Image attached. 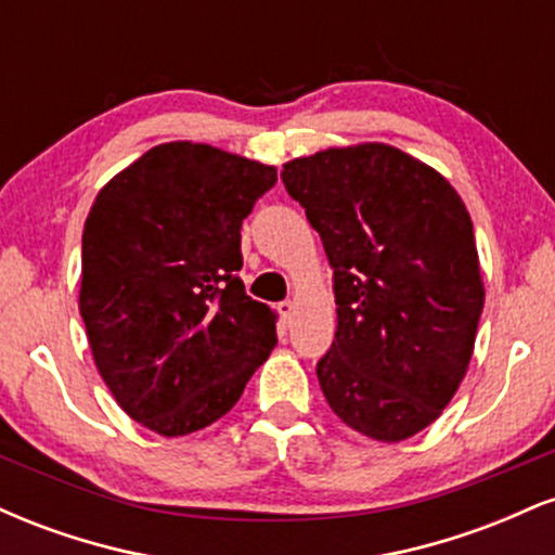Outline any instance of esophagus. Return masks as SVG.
<instances>
[{"mask_svg":"<svg viewBox=\"0 0 555 555\" xmlns=\"http://www.w3.org/2000/svg\"><path fill=\"white\" fill-rule=\"evenodd\" d=\"M276 310H279V315H282V321L289 323L292 315H295V302H292V299H284V302L276 305Z\"/></svg>","mask_w":555,"mask_h":555,"instance_id":"obj_1","label":"esophagus"}]
</instances>
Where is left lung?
<instances>
[{"label": "left lung", "instance_id": "1", "mask_svg": "<svg viewBox=\"0 0 555 555\" xmlns=\"http://www.w3.org/2000/svg\"><path fill=\"white\" fill-rule=\"evenodd\" d=\"M282 182L334 269L318 384L349 428L404 441L441 415L473 358L486 299L473 219L436 169L384 143L295 158Z\"/></svg>", "mask_w": 555, "mask_h": 555}]
</instances>
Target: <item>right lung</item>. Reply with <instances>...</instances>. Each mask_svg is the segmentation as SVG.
<instances>
[{"instance_id": "right-lung-1", "label": "right lung", "mask_w": 555, "mask_h": 555, "mask_svg": "<svg viewBox=\"0 0 555 555\" xmlns=\"http://www.w3.org/2000/svg\"><path fill=\"white\" fill-rule=\"evenodd\" d=\"M276 169L164 143L119 171L82 229L80 315L117 404L158 436L224 417L276 347L245 295L240 229Z\"/></svg>"}]
</instances>
